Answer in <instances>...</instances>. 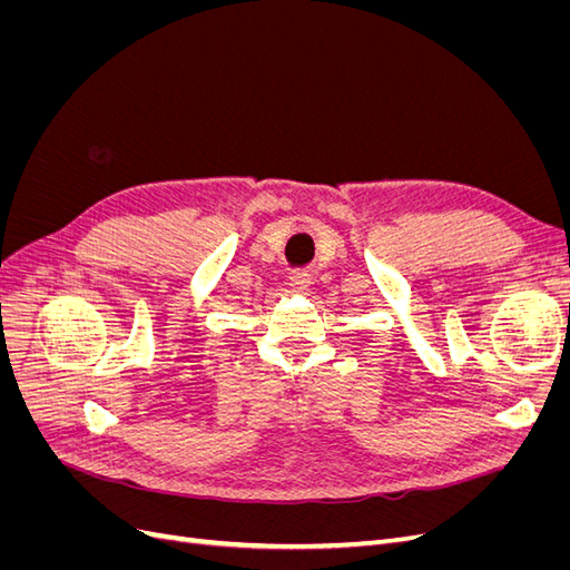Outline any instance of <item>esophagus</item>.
I'll return each mask as SVG.
<instances>
[{"label":"esophagus","instance_id":"esophagus-1","mask_svg":"<svg viewBox=\"0 0 570 570\" xmlns=\"http://www.w3.org/2000/svg\"><path fill=\"white\" fill-rule=\"evenodd\" d=\"M287 281H289V285L295 287V289H306L308 285H312V275H308V273L302 271V268H297V271H292V273L287 275Z\"/></svg>","mask_w":570,"mask_h":570}]
</instances>
